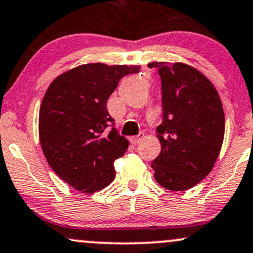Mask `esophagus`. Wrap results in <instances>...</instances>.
Listing matches in <instances>:
<instances>
[{
  "mask_svg": "<svg viewBox=\"0 0 253 253\" xmlns=\"http://www.w3.org/2000/svg\"><path fill=\"white\" fill-rule=\"evenodd\" d=\"M143 139H144V133H139L138 135H133V137L129 138V141H131L133 145H135V144H139Z\"/></svg>",
  "mask_w": 253,
  "mask_h": 253,
  "instance_id": "1",
  "label": "esophagus"
}]
</instances>
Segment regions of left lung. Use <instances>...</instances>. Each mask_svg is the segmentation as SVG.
Returning <instances> with one entry per match:
<instances>
[{
	"label": "left lung",
	"mask_w": 253,
	"mask_h": 253,
	"mask_svg": "<svg viewBox=\"0 0 253 253\" xmlns=\"http://www.w3.org/2000/svg\"><path fill=\"white\" fill-rule=\"evenodd\" d=\"M162 90L160 155L151 162L155 179L170 191H185L211 171L221 151L224 114L209 79L185 63L151 62Z\"/></svg>",
	"instance_id": "left-lung-1"
}]
</instances>
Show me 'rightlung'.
<instances>
[{"instance_id":"right-lung-1","label":"right lung","mask_w":253,"mask_h":253,"mask_svg":"<svg viewBox=\"0 0 253 253\" xmlns=\"http://www.w3.org/2000/svg\"><path fill=\"white\" fill-rule=\"evenodd\" d=\"M138 72L139 66L88 63L61 74L46 90L38 127L42 150L76 190L97 192L115 177L114 161L124 156L128 140L114 127L107 101L122 78Z\"/></svg>"}]
</instances>
